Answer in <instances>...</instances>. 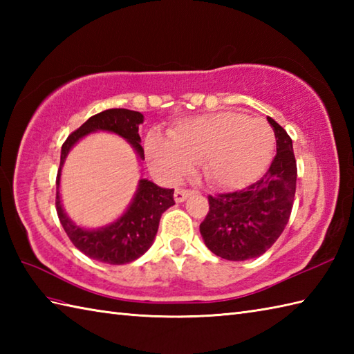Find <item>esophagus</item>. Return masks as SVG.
Instances as JSON below:
<instances>
[{"instance_id": "1", "label": "esophagus", "mask_w": 354, "mask_h": 354, "mask_svg": "<svg viewBox=\"0 0 354 354\" xmlns=\"http://www.w3.org/2000/svg\"><path fill=\"white\" fill-rule=\"evenodd\" d=\"M193 193H194V192L187 190V189H176V190H175V194H173V196H175V201H176V202H184L187 198L192 196Z\"/></svg>"}]
</instances>
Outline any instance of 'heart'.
I'll list each match as a JSON object with an SVG mask.
<instances>
[{"label":"heart","mask_w":354,"mask_h":354,"mask_svg":"<svg viewBox=\"0 0 354 354\" xmlns=\"http://www.w3.org/2000/svg\"><path fill=\"white\" fill-rule=\"evenodd\" d=\"M274 142V132L263 120L221 112L183 120L169 131V140L150 135L146 153L170 179L183 178L193 161H201L207 183L219 189H239L266 170Z\"/></svg>","instance_id":"1"}]
</instances>
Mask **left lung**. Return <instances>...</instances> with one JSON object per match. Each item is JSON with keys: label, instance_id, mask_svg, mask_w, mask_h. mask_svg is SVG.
<instances>
[{"label": "left lung", "instance_id": "obj_1", "mask_svg": "<svg viewBox=\"0 0 354 354\" xmlns=\"http://www.w3.org/2000/svg\"><path fill=\"white\" fill-rule=\"evenodd\" d=\"M277 138V155L259 181L246 189L208 196L209 209L201 236L217 257L243 261L260 257L289 222L297 190V161L292 140L268 117Z\"/></svg>", "mask_w": 354, "mask_h": 354}]
</instances>
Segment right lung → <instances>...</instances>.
I'll use <instances>...</instances> for the list:
<instances>
[{"label":"right lung","mask_w":354,"mask_h":354,"mask_svg":"<svg viewBox=\"0 0 354 354\" xmlns=\"http://www.w3.org/2000/svg\"><path fill=\"white\" fill-rule=\"evenodd\" d=\"M142 120L145 117L141 112L131 109L115 108L99 112L89 117L77 131H74L65 140L61 150V164H59L56 178V212L59 221L66 236L79 251L88 255L89 259L108 263V265H126L141 257L152 246L161 214L175 205V201H173L175 190L161 189L152 181L140 179L137 193L122 217L103 228L85 230L73 223L62 208L61 192H59L62 165L71 147L85 135L97 131L120 135L127 142H131L140 160H145V149L140 145L141 138L138 135V126L142 123Z\"/></svg>","instance_id":"obj_1"}]
</instances>
